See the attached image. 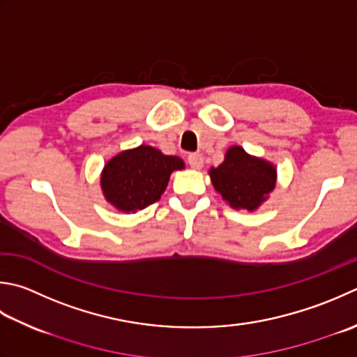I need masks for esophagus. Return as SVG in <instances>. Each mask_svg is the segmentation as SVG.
<instances>
[{"label": "esophagus", "mask_w": 357, "mask_h": 357, "mask_svg": "<svg viewBox=\"0 0 357 357\" xmlns=\"http://www.w3.org/2000/svg\"><path fill=\"white\" fill-rule=\"evenodd\" d=\"M188 160V165L192 167V169H201L202 164H204V160H202V155L199 153H190V155L187 156Z\"/></svg>", "instance_id": "obj_1"}]
</instances>
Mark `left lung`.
I'll return each instance as SVG.
<instances>
[{
	"label": "left lung",
	"mask_w": 357,
	"mask_h": 357,
	"mask_svg": "<svg viewBox=\"0 0 357 357\" xmlns=\"http://www.w3.org/2000/svg\"><path fill=\"white\" fill-rule=\"evenodd\" d=\"M277 172L263 159L249 156L241 146H232L220 167L211 170L212 184L230 207L254 211L274 190Z\"/></svg>",
	"instance_id": "1"
}]
</instances>
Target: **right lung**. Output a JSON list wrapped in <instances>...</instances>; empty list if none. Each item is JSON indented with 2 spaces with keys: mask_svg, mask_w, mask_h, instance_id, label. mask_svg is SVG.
<instances>
[{
  "mask_svg": "<svg viewBox=\"0 0 357 357\" xmlns=\"http://www.w3.org/2000/svg\"><path fill=\"white\" fill-rule=\"evenodd\" d=\"M184 169L183 159L165 156L149 145L122 151L105 165L102 190L122 212L142 211L156 202L174 170Z\"/></svg>",
  "mask_w": 357,
  "mask_h": 357,
  "instance_id": "1",
  "label": "right lung"
}]
</instances>
